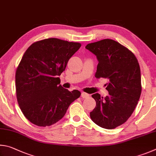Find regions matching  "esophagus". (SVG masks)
Wrapping results in <instances>:
<instances>
[{
    "mask_svg": "<svg viewBox=\"0 0 156 156\" xmlns=\"http://www.w3.org/2000/svg\"><path fill=\"white\" fill-rule=\"evenodd\" d=\"M90 97V95L88 93H86V92H82L81 93V97L83 98V99H87Z\"/></svg>",
    "mask_w": 156,
    "mask_h": 156,
    "instance_id": "obj_1",
    "label": "esophagus"
}]
</instances>
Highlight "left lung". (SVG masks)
Wrapping results in <instances>:
<instances>
[{
	"label": "left lung",
	"mask_w": 156,
	"mask_h": 156,
	"mask_svg": "<svg viewBox=\"0 0 156 156\" xmlns=\"http://www.w3.org/2000/svg\"><path fill=\"white\" fill-rule=\"evenodd\" d=\"M99 61L95 77L107 79L109 95H92L96 107L90 115L94 123L112 129L127 121L140 99L142 86L140 68L132 51L118 42L105 39L87 44Z\"/></svg>",
	"instance_id": "obj_1"
}]
</instances>
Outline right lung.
Segmentation results:
<instances>
[{"instance_id":"right-lung-1","label":"right lung","mask_w":156,"mask_h":156,"mask_svg":"<svg viewBox=\"0 0 156 156\" xmlns=\"http://www.w3.org/2000/svg\"><path fill=\"white\" fill-rule=\"evenodd\" d=\"M81 46L48 38L32 44L24 53L16 72V97L22 112L33 124L46 127L56 123L80 97L77 90L70 92L63 88L58 76Z\"/></svg>"}]
</instances>
